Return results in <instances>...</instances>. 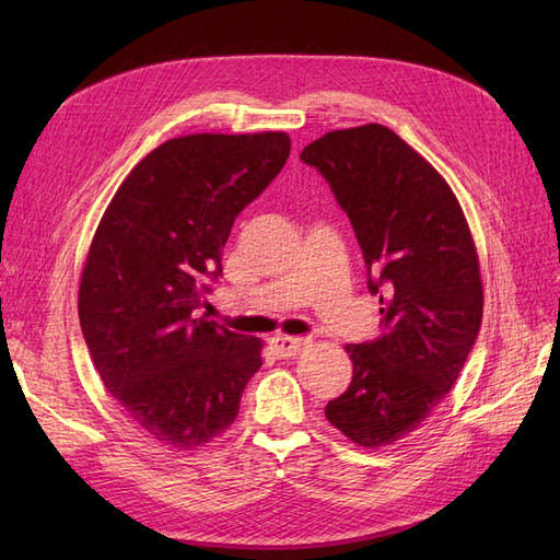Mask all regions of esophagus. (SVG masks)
Listing matches in <instances>:
<instances>
[{
    "mask_svg": "<svg viewBox=\"0 0 560 560\" xmlns=\"http://www.w3.org/2000/svg\"><path fill=\"white\" fill-rule=\"evenodd\" d=\"M273 350L278 352V358H294L303 348L308 346V338H299V336H276Z\"/></svg>",
    "mask_w": 560,
    "mask_h": 560,
    "instance_id": "esophagus-1",
    "label": "esophagus"
}]
</instances>
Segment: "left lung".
<instances>
[{"mask_svg": "<svg viewBox=\"0 0 560 560\" xmlns=\"http://www.w3.org/2000/svg\"><path fill=\"white\" fill-rule=\"evenodd\" d=\"M301 161L348 214L381 299V336L346 346L352 381L325 416L354 444H395L448 395L477 343V249L446 179L389 128L327 132Z\"/></svg>", "mask_w": 560, "mask_h": 560, "instance_id": "left-lung-1", "label": "left lung"}]
</instances>
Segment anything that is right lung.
I'll return each mask as SVG.
<instances>
[{
  "mask_svg": "<svg viewBox=\"0 0 560 560\" xmlns=\"http://www.w3.org/2000/svg\"><path fill=\"white\" fill-rule=\"evenodd\" d=\"M290 135H186L147 154L100 222L79 322L109 395L173 448L212 442L261 366L259 338L198 317L222 278L231 226L278 177Z\"/></svg>",
  "mask_w": 560,
  "mask_h": 560,
  "instance_id": "add662e5",
  "label": "right lung"
}]
</instances>
